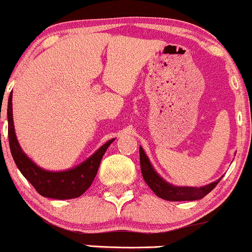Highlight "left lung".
I'll list each match as a JSON object with an SVG mask.
<instances>
[{
  "mask_svg": "<svg viewBox=\"0 0 252 252\" xmlns=\"http://www.w3.org/2000/svg\"><path fill=\"white\" fill-rule=\"evenodd\" d=\"M139 159H141V170L145 183L150 187L153 191L159 198L168 201H187V200H199L210 193L215 187L219 184L220 180L212 182L204 187H177L167 183L162 180L157 171L154 170L149 159L145 155L143 148L139 147Z\"/></svg>",
  "mask_w": 252,
  "mask_h": 252,
  "instance_id": "1",
  "label": "left lung"
}]
</instances>
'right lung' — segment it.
<instances>
[{
	"mask_svg": "<svg viewBox=\"0 0 252 252\" xmlns=\"http://www.w3.org/2000/svg\"><path fill=\"white\" fill-rule=\"evenodd\" d=\"M7 118H8L9 148L15 165L19 168L22 175L32 184L37 193L45 198L66 200V199L79 198L80 195H82L92 184L103 155L107 152L109 145L115 139L113 138L103 144L94 154L91 155L82 164L75 166L70 170L54 172V171H47L38 167L20 148L19 142L15 136L14 124H13L12 93L8 98Z\"/></svg>",
	"mask_w": 252,
	"mask_h": 252,
	"instance_id": "1",
	"label": "right lung"
}]
</instances>
